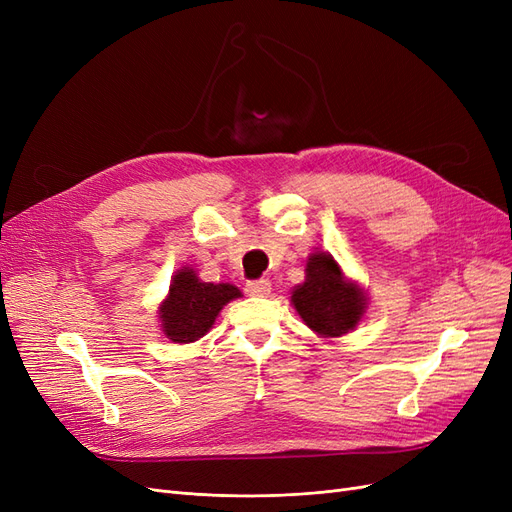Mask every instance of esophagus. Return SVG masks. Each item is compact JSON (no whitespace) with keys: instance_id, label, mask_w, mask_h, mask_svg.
Here are the masks:
<instances>
[{"instance_id":"esophagus-1","label":"esophagus","mask_w":512,"mask_h":512,"mask_svg":"<svg viewBox=\"0 0 512 512\" xmlns=\"http://www.w3.org/2000/svg\"><path fill=\"white\" fill-rule=\"evenodd\" d=\"M245 292L252 294V297H267L271 292V282L269 280H258V282H247Z\"/></svg>"}]
</instances>
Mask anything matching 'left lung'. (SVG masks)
Instances as JSON below:
<instances>
[{
  "label": "left lung",
  "mask_w": 512,
  "mask_h": 512,
  "mask_svg": "<svg viewBox=\"0 0 512 512\" xmlns=\"http://www.w3.org/2000/svg\"><path fill=\"white\" fill-rule=\"evenodd\" d=\"M290 303L318 337H342L367 314V290L346 277L333 254L316 250L305 262V282L294 286Z\"/></svg>",
  "instance_id": "1"
}]
</instances>
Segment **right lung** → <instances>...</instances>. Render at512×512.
Instances as JSON below:
<instances>
[{"label": "right lung", "mask_w": 512, "mask_h": 512, "mask_svg": "<svg viewBox=\"0 0 512 512\" xmlns=\"http://www.w3.org/2000/svg\"><path fill=\"white\" fill-rule=\"evenodd\" d=\"M239 297L243 294L237 286L203 282L192 267H181L158 305L160 329L170 342L192 344L211 331L224 305Z\"/></svg>", "instance_id": "1"}]
</instances>
